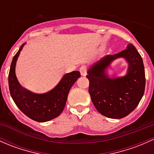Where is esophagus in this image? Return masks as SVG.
Masks as SVG:
<instances>
[{
  "instance_id": "esophagus-1",
  "label": "esophagus",
  "mask_w": 154,
  "mask_h": 154,
  "mask_svg": "<svg viewBox=\"0 0 154 154\" xmlns=\"http://www.w3.org/2000/svg\"><path fill=\"white\" fill-rule=\"evenodd\" d=\"M80 74L82 76H85L87 74V68H86L85 66H82L80 69Z\"/></svg>"
}]
</instances>
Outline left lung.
Segmentation results:
<instances>
[{"label":"left lung","mask_w":154,"mask_h":154,"mask_svg":"<svg viewBox=\"0 0 154 154\" xmlns=\"http://www.w3.org/2000/svg\"><path fill=\"white\" fill-rule=\"evenodd\" d=\"M124 58L128 63L127 74L110 78L108 69L115 60ZM89 94L98 111L106 117L119 119L137 107L144 94L146 77L143 58L132 44L115 55H105L87 72Z\"/></svg>","instance_id":"8db88e82"}]
</instances>
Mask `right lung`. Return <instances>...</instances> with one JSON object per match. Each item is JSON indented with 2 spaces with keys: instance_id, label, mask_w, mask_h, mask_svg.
Listing matches in <instances>:
<instances>
[{
  "instance_id": "right-lung-1",
  "label": "right lung",
  "mask_w": 154,
  "mask_h": 154,
  "mask_svg": "<svg viewBox=\"0 0 154 154\" xmlns=\"http://www.w3.org/2000/svg\"><path fill=\"white\" fill-rule=\"evenodd\" d=\"M26 43L23 44L13 58L8 74V86L11 98L25 116L37 122L54 119L63 110L69 90L80 77L78 71L64 74L58 85L45 94H36L20 85L15 74L17 60Z\"/></svg>"
}]
</instances>
